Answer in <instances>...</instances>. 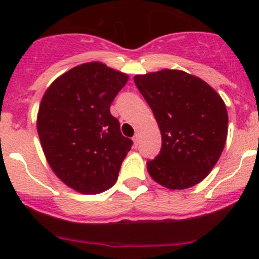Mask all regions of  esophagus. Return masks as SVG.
Wrapping results in <instances>:
<instances>
[{"mask_svg":"<svg viewBox=\"0 0 259 259\" xmlns=\"http://www.w3.org/2000/svg\"><path fill=\"white\" fill-rule=\"evenodd\" d=\"M133 141H134V145H135V146H138L139 142H140V136H139V134H135V135H134Z\"/></svg>","mask_w":259,"mask_h":259,"instance_id":"34e87169","label":"esophagus"}]
</instances>
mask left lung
I'll return each mask as SVG.
<instances>
[{"mask_svg":"<svg viewBox=\"0 0 259 259\" xmlns=\"http://www.w3.org/2000/svg\"><path fill=\"white\" fill-rule=\"evenodd\" d=\"M134 81L162 135L158 156L147 160L148 174L171 190L198 184L218 162L227 141L228 113L222 97L183 70L136 75Z\"/></svg>","mask_w":259,"mask_h":259,"instance_id":"8db88e82","label":"left lung"}]
</instances>
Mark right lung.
Listing matches in <instances>:
<instances>
[{
    "mask_svg": "<svg viewBox=\"0 0 259 259\" xmlns=\"http://www.w3.org/2000/svg\"><path fill=\"white\" fill-rule=\"evenodd\" d=\"M126 81V74L91 62L45 92L37 115L41 146L56 175L76 191L100 194L118 179L133 141L121 135L109 107Z\"/></svg>",
    "mask_w": 259,
    "mask_h": 259,
    "instance_id": "1",
    "label": "right lung"
}]
</instances>
